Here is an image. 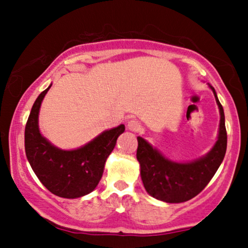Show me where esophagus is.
<instances>
[{"mask_svg": "<svg viewBox=\"0 0 248 248\" xmlns=\"http://www.w3.org/2000/svg\"><path fill=\"white\" fill-rule=\"evenodd\" d=\"M141 124L140 121L138 120H130L128 121L127 124V129L130 130V132H139V130H141Z\"/></svg>", "mask_w": 248, "mask_h": 248, "instance_id": "34e87169", "label": "esophagus"}]
</instances>
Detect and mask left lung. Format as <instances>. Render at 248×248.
I'll return each instance as SVG.
<instances>
[{
  "label": "left lung",
  "instance_id": "left-lung-1",
  "mask_svg": "<svg viewBox=\"0 0 248 248\" xmlns=\"http://www.w3.org/2000/svg\"><path fill=\"white\" fill-rule=\"evenodd\" d=\"M219 108L218 138L215 146L202 157L190 162H175L167 158L143 138L138 136L136 158L140 163L141 179L146 191L166 203H183L197 196L215 176L224 160L227 146L223 106L215 88L209 84Z\"/></svg>",
  "mask_w": 248,
  "mask_h": 248
}]
</instances>
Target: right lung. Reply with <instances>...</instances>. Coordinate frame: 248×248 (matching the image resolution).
Returning a JSON list of instances; mask_svg holds the SVG:
<instances>
[{"label":"right lung","instance_id":"right-lung-1","mask_svg":"<svg viewBox=\"0 0 248 248\" xmlns=\"http://www.w3.org/2000/svg\"><path fill=\"white\" fill-rule=\"evenodd\" d=\"M51 85L31 108L24 133L25 154L33 172L50 192L62 198H79L92 192L99 184L107 157L124 132V124L105 130L77 149L53 146L42 135L38 124L42 101Z\"/></svg>","mask_w":248,"mask_h":248}]
</instances>
